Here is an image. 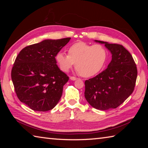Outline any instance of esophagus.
<instances>
[{"mask_svg": "<svg viewBox=\"0 0 148 148\" xmlns=\"http://www.w3.org/2000/svg\"><path fill=\"white\" fill-rule=\"evenodd\" d=\"M70 79H71V80H73V81H74V80L77 79V78L76 77H74V76H71V77H70Z\"/></svg>", "mask_w": 148, "mask_h": 148, "instance_id": "esophagus-1", "label": "esophagus"}]
</instances>
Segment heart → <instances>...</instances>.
Here are the masks:
<instances>
[{
    "label": "heart",
    "instance_id": "obj_1",
    "mask_svg": "<svg viewBox=\"0 0 148 148\" xmlns=\"http://www.w3.org/2000/svg\"><path fill=\"white\" fill-rule=\"evenodd\" d=\"M69 55L59 52L56 61L61 71L67 72L76 63V69L82 76L89 77L101 72L106 66L108 51L101 44L79 42L72 44Z\"/></svg>",
    "mask_w": 148,
    "mask_h": 148
}]
</instances>
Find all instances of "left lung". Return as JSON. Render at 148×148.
Listing matches in <instances>:
<instances>
[{
    "instance_id": "obj_1",
    "label": "left lung",
    "mask_w": 148,
    "mask_h": 148,
    "mask_svg": "<svg viewBox=\"0 0 148 148\" xmlns=\"http://www.w3.org/2000/svg\"><path fill=\"white\" fill-rule=\"evenodd\" d=\"M112 53L108 68L85 82V98L95 108H116L133 92L137 68L131 54L122 46L98 41Z\"/></svg>"
}]
</instances>
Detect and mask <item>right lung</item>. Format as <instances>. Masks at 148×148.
<instances>
[{"label":"right lung","instance_id":"1","mask_svg":"<svg viewBox=\"0 0 148 148\" xmlns=\"http://www.w3.org/2000/svg\"><path fill=\"white\" fill-rule=\"evenodd\" d=\"M71 38L45 40L21 50L11 72L17 98L34 111L53 109L69 77L60 71L56 55Z\"/></svg>","mask_w":148,"mask_h":148}]
</instances>
